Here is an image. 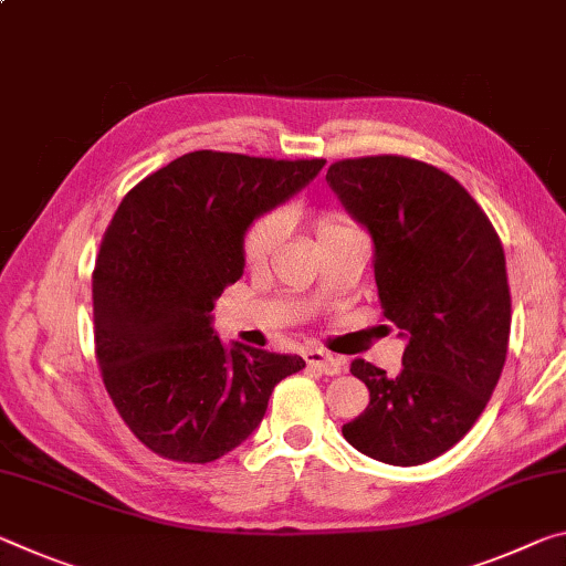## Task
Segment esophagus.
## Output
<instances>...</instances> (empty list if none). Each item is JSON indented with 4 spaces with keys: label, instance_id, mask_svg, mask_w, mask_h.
Wrapping results in <instances>:
<instances>
[{
    "label": "esophagus",
    "instance_id": "esophagus-1",
    "mask_svg": "<svg viewBox=\"0 0 566 566\" xmlns=\"http://www.w3.org/2000/svg\"><path fill=\"white\" fill-rule=\"evenodd\" d=\"M304 360H307L310 367H315V370L325 375H337L343 370V363H339L337 357L327 355L325 349H307V353H304Z\"/></svg>",
    "mask_w": 566,
    "mask_h": 566
}]
</instances>
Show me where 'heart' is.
Returning <instances> with one entry per match:
<instances>
[{"label": "heart", "mask_w": 566, "mask_h": 566, "mask_svg": "<svg viewBox=\"0 0 566 566\" xmlns=\"http://www.w3.org/2000/svg\"><path fill=\"white\" fill-rule=\"evenodd\" d=\"M357 229L353 221H349L345 213L339 211H322L315 219V237L317 241L327 239L332 234H339V231H349ZM282 239V219L276 213H269V217H262L254 221L244 237V259L247 264L259 266L266 262V256L272 254Z\"/></svg>", "instance_id": "obj_1"}]
</instances>
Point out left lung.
Listing matches in <instances>:
<instances>
[{
	"label": "left lung",
	"instance_id": "obj_1",
	"mask_svg": "<svg viewBox=\"0 0 566 566\" xmlns=\"http://www.w3.org/2000/svg\"><path fill=\"white\" fill-rule=\"evenodd\" d=\"M327 184L370 231L382 315L408 343L398 375L349 365L370 402L343 436L390 465L433 461L473 428L504 370V247L471 193L423 160L345 158L329 166Z\"/></svg>",
	"mask_w": 566,
	"mask_h": 566
}]
</instances>
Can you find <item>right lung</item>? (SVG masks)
<instances>
[{"mask_svg":"<svg viewBox=\"0 0 566 566\" xmlns=\"http://www.w3.org/2000/svg\"><path fill=\"white\" fill-rule=\"evenodd\" d=\"M322 166L193 150L125 193L93 272L95 357L113 406L154 453L221 459L262 423L274 385L304 367L297 355L227 349L211 310L244 274L249 223Z\"/></svg>","mask_w":566,"mask_h":566,"instance_id":"obj_1","label":"right lung"}]
</instances>
